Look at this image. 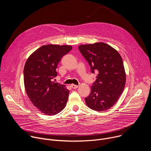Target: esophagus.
<instances>
[{
    "label": "esophagus",
    "instance_id": "obj_1",
    "mask_svg": "<svg viewBox=\"0 0 151 151\" xmlns=\"http://www.w3.org/2000/svg\"><path fill=\"white\" fill-rule=\"evenodd\" d=\"M71 87L73 88V89H76L78 87V86L76 85H75V84H72L71 85Z\"/></svg>",
    "mask_w": 151,
    "mask_h": 151
}]
</instances>
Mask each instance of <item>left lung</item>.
<instances>
[{
    "label": "left lung",
    "instance_id": "8db88e82",
    "mask_svg": "<svg viewBox=\"0 0 151 151\" xmlns=\"http://www.w3.org/2000/svg\"><path fill=\"white\" fill-rule=\"evenodd\" d=\"M78 48L88 62L91 72H98L91 93L85 99L86 104L99 112L111 109L118 100L125 85L126 74L121 56L104 42L80 45Z\"/></svg>",
    "mask_w": 151,
    "mask_h": 151
}]
</instances>
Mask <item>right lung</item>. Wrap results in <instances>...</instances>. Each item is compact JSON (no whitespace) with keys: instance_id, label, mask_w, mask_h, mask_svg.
<instances>
[{"instance_id":"right-lung-1","label":"right lung","mask_w":151,"mask_h":151,"mask_svg":"<svg viewBox=\"0 0 151 151\" xmlns=\"http://www.w3.org/2000/svg\"><path fill=\"white\" fill-rule=\"evenodd\" d=\"M71 45H43L27 58L24 68V83L27 96L42 114L54 115L65 107L69 90L65 85L52 81L62 57Z\"/></svg>"}]
</instances>
